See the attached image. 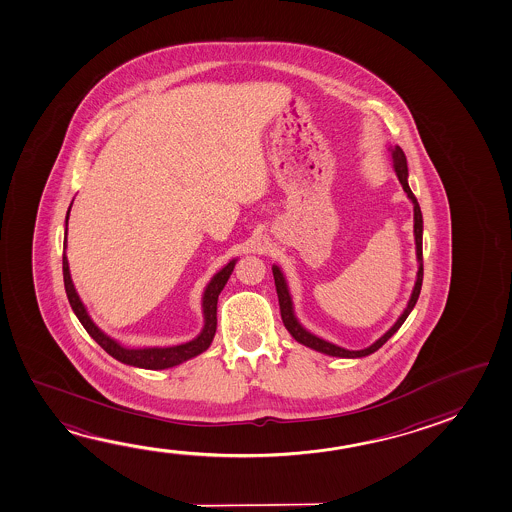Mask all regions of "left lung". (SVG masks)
<instances>
[{
    "instance_id": "left-lung-1",
    "label": "left lung",
    "mask_w": 512,
    "mask_h": 512,
    "mask_svg": "<svg viewBox=\"0 0 512 512\" xmlns=\"http://www.w3.org/2000/svg\"><path fill=\"white\" fill-rule=\"evenodd\" d=\"M391 159H393L394 173L398 176L400 184H402L403 191L407 193V198L411 200L414 205V243H416V259H418V273H416V282L412 287L411 298L407 302V307L403 309L400 318L396 319L393 327L387 330L386 334L382 337H378L377 341L373 344H369L368 348L364 350H346L343 346H337V344L325 341L321 337L314 336L312 332H309L307 328L303 327L302 323L296 318L294 314L293 298L289 293V285L285 280L282 269L278 268L277 264H273V277H275V285H277L278 303H280V314H282V321H284L285 328L291 336L298 341V343L312 348L319 353H325L330 357H341V359H361L366 355L377 352L378 348H382L384 343H387L391 337L398 332V328L402 327L403 321L407 319V316L411 314L414 305L418 302L419 293H421V282H423V216H421V209H419L418 200L409 187V169H407V159H405V153H403L400 146H391Z\"/></svg>"
}]
</instances>
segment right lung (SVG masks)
Wrapping results in <instances>:
<instances>
[{"instance_id": "add662e5", "label": "right lung", "mask_w": 512, "mask_h": 512, "mask_svg": "<svg viewBox=\"0 0 512 512\" xmlns=\"http://www.w3.org/2000/svg\"><path fill=\"white\" fill-rule=\"evenodd\" d=\"M73 205V202H71ZM69 205L68 214H66V230H64V257H62V271H64V287L68 294L69 305L76 314V318L80 319V323L84 325L87 334L93 337L96 343L100 344L105 352L112 355L116 361L135 366V368L143 369H168L178 366L182 362L193 359L196 355L205 352L209 348L212 339L216 336V325H218V298L219 293L223 291V287L228 282V278L232 275L237 259H232L227 266L219 269L214 277L210 278L209 284L205 287L202 296L203 310V328L193 341L184 344H176V346H151V348H128L125 344L119 343L114 337L107 336L96 323H94L84 302L80 300V296L76 293L75 284L71 280L69 273L68 255V221H69Z\"/></svg>"}]
</instances>
